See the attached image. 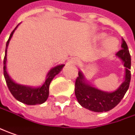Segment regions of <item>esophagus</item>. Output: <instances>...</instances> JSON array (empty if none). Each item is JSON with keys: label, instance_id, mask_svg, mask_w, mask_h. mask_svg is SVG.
I'll use <instances>...</instances> for the list:
<instances>
[{"label": "esophagus", "instance_id": "34e87169", "mask_svg": "<svg viewBox=\"0 0 135 135\" xmlns=\"http://www.w3.org/2000/svg\"><path fill=\"white\" fill-rule=\"evenodd\" d=\"M70 62H71L72 64H78L79 62V61L78 60H76V59H73V60H70Z\"/></svg>", "mask_w": 135, "mask_h": 135}]
</instances>
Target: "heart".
Returning <instances> with one entry per match:
<instances>
[{
	"instance_id": "heart-1",
	"label": "heart",
	"mask_w": 135,
	"mask_h": 135,
	"mask_svg": "<svg viewBox=\"0 0 135 135\" xmlns=\"http://www.w3.org/2000/svg\"><path fill=\"white\" fill-rule=\"evenodd\" d=\"M99 38H100V40H103V39H105V38H107V35L105 33H101L99 35ZM105 45L109 50H114V49H115L118 47V41L115 38L109 37V38L106 39Z\"/></svg>"
}]
</instances>
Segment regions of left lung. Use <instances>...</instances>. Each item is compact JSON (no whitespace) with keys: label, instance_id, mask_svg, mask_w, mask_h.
Instances as JSON below:
<instances>
[{"label":"left lung","instance_id":"8db88e82","mask_svg":"<svg viewBox=\"0 0 135 135\" xmlns=\"http://www.w3.org/2000/svg\"><path fill=\"white\" fill-rule=\"evenodd\" d=\"M122 49L115 56L121 59L126 67L125 81L119 88L113 92H106L89 85L83 73L79 71L75 84V94L79 104L89 110L102 113L107 112L117 106L128 91L131 81V56L128 45L125 40L122 39Z\"/></svg>","mask_w":135,"mask_h":135}]
</instances>
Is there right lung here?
Listing matches in <instances>:
<instances>
[{
  "label": "right lung",
  "instance_id": "add662e5",
  "mask_svg": "<svg viewBox=\"0 0 135 135\" xmlns=\"http://www.w3.org/2000/svg\"><path fill=\"white\" fill-rule=\"evenodd\" d=\"M18 26L16 27L14 30L11 32L9 39L6 44L5 56L3 59V75H4L7 85L9 88L10 93L17 100L27 105L41 104L47 100V97L49 96V86H50L51 81L55 77V75L59 74V73L61 71L64 65L61 64V65H58L55 67L52 68L47 75V78L43 85L38 88H32V87H29L26 85H20L13 81L7 72V68H6L7 52V47L9 45V41Z\"/></svg>",
  "mask_w": 135,
  "mask_h": 135
}]
</instances>
